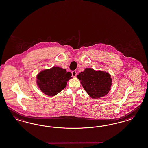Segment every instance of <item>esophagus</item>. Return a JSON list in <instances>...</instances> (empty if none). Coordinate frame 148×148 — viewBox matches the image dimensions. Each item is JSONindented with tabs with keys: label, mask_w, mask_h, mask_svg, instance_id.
<instances>
[{
	"label": "esophagus",
	"mask_w": 148,
	"mask_h": 148,
	"mask_svg": "<svg viewBox=\"0 0 148 148\" xmlns=\"http://www.w3.org/2000/svg\"><path fill=\"white\" fill-rule=\"evenodd\" d=\"M72 76L73 77H75L76 75H77V73L75 71H74L72 72Z\"/></svg>",
	"instance_id": "1"
}]
</instances>
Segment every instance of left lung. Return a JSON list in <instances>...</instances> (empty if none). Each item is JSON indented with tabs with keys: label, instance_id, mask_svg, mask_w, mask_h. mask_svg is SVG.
<instances>
[{
	"label": "left lung",
	"instance_id": "obj_1",
	"mask_svg": "<svg viewBox=\"0 0 148 148\" xmlns=\"http://www.w3.org/2000/svg\"><path fill=\"white\" fill-rule=\"evenodd\" d=\"M77 77L81 81L84 90L92 98L103 97L111 90L112 80L108 72L87 68L77 75Z\"/></svg>",
	"mask_w": 148,
	"mask_h": 148
}]
</instances>
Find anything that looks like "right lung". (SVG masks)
Wrapping results in <instances>:
<instances>
[{"mask_svg": "<svg viewBox=\"0 0 148 148\" xmlns=\"http://www.w3.org/2000/svg\"><path fill=\"white\" fill-rule=\"evenodd\" d=\"M72 74L59 67L42 71L37 75V85L44 94L53 96L59 93L67 86V82L72 78Z\"/></svg>", "mask_w": 148, "mask_h": 148, "instance_id": "1", "label": "right lung"}]
</instances>
